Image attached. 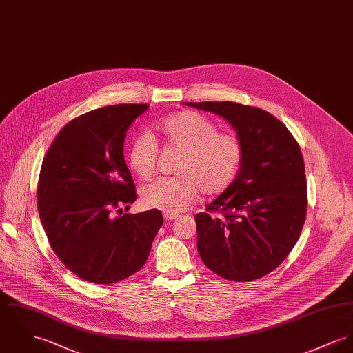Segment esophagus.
Instances as JSON below:
<instances>
[{"mask_svg": "<svg viewBox=\"0 0 353 353\" xmlns=\"http://www.w3.org/2000/svg\"><path fill=\"white\" fill-rule=\"evenodd\" d=\"M175 218H178L176 214H170V212H165V221H172V219H175Z\"/></svg>", "mask_w": 353, "mask_h": 353, "instance_id": "obj_1", "label": "esophagus"}]
</instances>
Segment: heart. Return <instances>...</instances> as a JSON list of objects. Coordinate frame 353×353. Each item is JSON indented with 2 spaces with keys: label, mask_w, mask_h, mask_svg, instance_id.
Wrapping results in <instances>:
<instances>
[{
  "label": "heart",
  "mask_w": 353,
  "mask_h": 353,
  "mask_svg": "<svg viewBox=\"0 0 353 353\" xmlns=\"http://www.w3.org/2000/svg\"><path fill=\"white\" fill-rule=\"evenodd\" d=\"M167 145L181 151L172 178H161L141 188L147 209L176 214L194 203L199 192L212 196L229 188L243 159V145L232 132H218L210 119L194 111L175 112L157 124ZM158 145L150 135L134 138L127 150L131 171L143 181L152 176Z\"/></svg>",
  "instance_id": "1"
}]
</instances>
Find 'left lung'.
Segmentation results:
<instances>
[{
    "mask_svg": "<svg viewBox=\"0 0 353 353\" xmlns=\"http://www.w3.org/2000/svg\"><path fill=\"white\" fill-rule=\"evenodd\" d=\"M226 119L243 145L233 183L195 215L203 263L229 281L259 280L280 266L305 222V165L299 143L272 114L233 101L185 103Z\"/></svg>",
    "mask_w": 353,
    "mask_h": 353,
    "instance_id": "left-lung-1",
    "label": "left lung"
}]
</instances>
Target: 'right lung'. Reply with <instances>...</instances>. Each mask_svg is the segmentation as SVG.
Instances as JSON below:
<instances>
[{
	"label": "right lung",
	"mask_w": 353,
	"mask_h": 353,
	"mask_svg": "<svg viewBox=\"0 0 353 353\" xmlns=\"http://www.w3.org/2000/svg\"><path fill=\"white\" fill-rule=\"evenodd\" d=\"M147 108L117 104L73 119L43 161L37 186L43 228L56 256L84 281L108 285L137 273L163 225L157 209L123 214L138 198L124 138Z\"/></svg>",
	"instance_id": "add662e5"
}]
</instances>
